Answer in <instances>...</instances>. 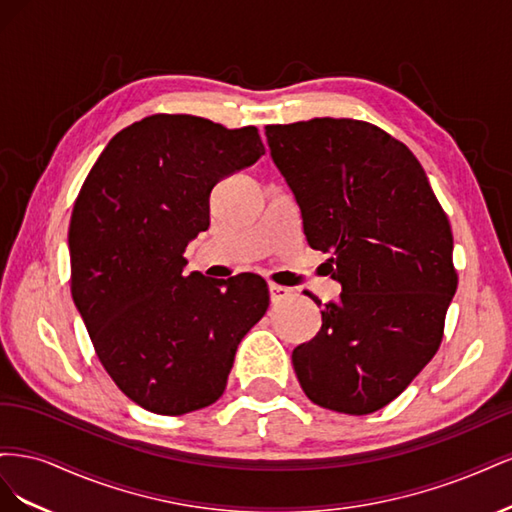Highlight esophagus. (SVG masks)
Returning a JSON list of instances; mask_svg holds the SVG:
<instances>
[{
  "instance_id": "34e87169",
  "label": "esophagus",
  "mask_w": 512,
  "mask_h": 512,
  "mask_svg": "<svg viewBox=\"0 0 512 512\" xmlns=\"http://www.w3.org/2000/svg\"><path fill=\"white\" fill-rule=\"evenodd\" d=\"M269 294H271V301L273 303H280V301L290 297L292 290L286 288V286H280V284H269Z\"/></svg>"
}]
</instances>
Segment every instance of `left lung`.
Returning a JSON list of instances; mask_svg holds the SVG:
<instances>
[{
  "label": "left lung",
  "mask_w": 512,
  "mask_h": 512,
  "mask_svg": "<svg viewBox=\"0 0 512 512\" xmlns=\"http://www.w3.org/2000/svg\"><path fill=\"white\" fill-rule=\"evenodd\" d=\"M265 132L309 247L331 254L342 284L318 335L292 350L294 371L314 404L371 414L440 348L457 290L451 224L421 162L378 126L316 117Z\"/></svg>",
  "instance_id": "left-lung-1"
}]
</instances>
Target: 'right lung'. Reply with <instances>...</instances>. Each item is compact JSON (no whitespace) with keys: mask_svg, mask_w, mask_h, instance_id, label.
<instances>
[{"mask_svg":"<svg viewBox=\"0 0 512 512\" xmlns=\"http://www.w3.org/2000/svg\"><path fill=\"white\" fill-rule=\"evenodd\" d=\"M262 153L254 126L151 115L111 138L76 198L74 305L108 376L149 412L179 416L218 401L239 342L267 312L258 275L183 273L185 247L209 228L213 185Z\"/></svg>","mask_w":512,"mask_h":512,"instance_id":"obj_1","label":"right lung"}]
</instances>
